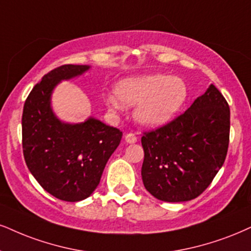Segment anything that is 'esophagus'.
<instances>
[{"mask_svg": "<svg viewBox=\"0 0 251 251\" xmlns=\"http://www.w3.org/2000/svg\"><path fill=\"white\" fill-rule=\"evenodd\" d=\"M125 140H126V143L134 144V143H136V142H137V137H136L134 134H126Z\"/></svg>", "mask_w": 251, "mask_h": 251, "instance_id": "esophagus-1", "label": "esophagus"}]
</instances>
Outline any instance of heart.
Wrapping results in <instances>:
<instances>
[{"label":"heart","instance_id":"heart-1","mask_svg":"<svg viewBox=\"0 0 251 251\" xmlns=\"http://www.w3.org/2000/svg\"><path fill=\"white\" fill-rule=\"evenodd\" d=\"M115 96L109 95L111 108L136 107L135 120L148 129L168 125L184 107L188 98L186 82L178 76L166 74H143L120 80Z\"/></svg>","mask_w":251,"mask_h":251}]
</instances>
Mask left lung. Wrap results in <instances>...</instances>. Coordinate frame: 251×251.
Here are the masks:
<instances>
[{
	"label": "left lung",
	"instance_id": "left-lung-1",
	"mask_svg": "<svg viewBox=\"0 0 251 251\" xmlns=\"http://www.w3.org/2000/svg\"><path fill=\"white\" fill-rule=\"evenodd\" d=\"M229 129V106L211 85L177 119L144 132V187L154 198L168 202L200 196L224 165Z\"/></svg>",
	"mask_w": 251,
	"mask_h": 251
}]
</instances>
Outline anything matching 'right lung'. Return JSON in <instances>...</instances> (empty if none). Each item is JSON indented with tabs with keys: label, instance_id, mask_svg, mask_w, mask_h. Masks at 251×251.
Returning a JSON list of instances; mask_svg holds the SVG:
<instances>
[{
	"label": "right lung",
	"instance_id": "right-lung-1",
	"mask_svg": "<svg viewBox=\"0 0 251 251\" xmlns=\"http://www.w3.org/2000/svg\"><path fill=\"white\" fill-rule=\"evenodd\" d=\"M89 69V65H63L45 74L30 92L22 116L27 169L46 192L70 202L94 192L122 138V131L95 117L67 123L52 109V93L60 81L82 75Z\"/></svg>",
	"mask_w": 251,
	"mask_h": 251
}]
</instances>
